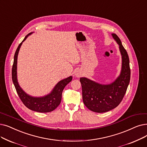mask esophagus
I'll use <instances>...</instances> for the list:
<instances>
[{"mask_svg": "<svg viewBox=\"0 0 147 147\" xmlns=\"http://www.w3.org/2000/svg\"><path fill=\"white\" fill-rule=\"evenodd\" d=\"M75 76H76V77L78 78H80L81 77V76H82V73L81 72V71H80V70H76V72H75Z\"/></svg>", "mask_w": 147, "mask_h": 147, "instance_id": "obj_1", "label": "esophagus"}]
</instances>
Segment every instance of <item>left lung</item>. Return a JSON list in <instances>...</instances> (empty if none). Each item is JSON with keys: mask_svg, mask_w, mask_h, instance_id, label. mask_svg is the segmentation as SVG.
<instances>
[{"mask_svg": "<svg viewBox=\"0 0 147 147\" xmlns=\"http://www.w3.org/2000/svg\"><path fill=\"white\" fill-rule=\"evenodd\" d=\"M119 46L122 55V69L120 76L112 84L101 85L85 78H81L82 97L85 105L95 112L103 113L117 107L124 98L130 80V68L128 54L119 37L112 34Z\"/></svg>", "mask_w": 147, "mask_h": 147, "instance_id": "1", "label": "left lung"}]
</instances>
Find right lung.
<instances>
[{
  "mask_svg": "<svg viewBox=\"0 0 147 147\" xmlns=\"http://www.w3.org/2000/svg\"><path fill=\"white\" fill-rule=\"evenodd\" d=\"M31 33H29L25 36L23 41L19 44L16 50L14 55L13 65H12V79L18 96L25 106H26L28 109L35 112L42 113L50 112L55 110L61 103L62 91L68 83L71 81L72 77L70 76L67 79L59 82L53 89L52 92L43 97L36 98L30 97L22 90V88L19 86L17 79V56L22 42Z\"/></svg>",
  "mask_w": 147,
  "mask_h": 147,
  "instance_id": "1",
  "label": "right lung"
}]
</instances>
